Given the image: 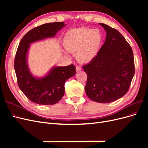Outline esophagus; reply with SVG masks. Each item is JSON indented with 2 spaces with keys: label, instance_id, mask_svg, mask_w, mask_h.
Returning a JSON list of instances; mask_svg holds the SVG:
<instances>
[{
  "label": "esophagus",
  "instance_id": "esophagus-1",
  "mask_svg": "<svg viewBox=\"0 0 148 148\" xmlns=\"http://www.w3.org/2000/svg\"><path fill=\"white\" fill-rule=\"evenodd\" d=\"M82 70V67L80 66L77 65L76 66V71H81Z\"/></svg>",
  "mask_w": 148,
  "mask_h": 148
}]
</instances>
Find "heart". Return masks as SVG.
Returning a JSON list of instances; mask_svg holds the SVG:
<instances>
[{
    "label": "heart",
    "instance_id": "b5f03b06",
    "mask_svg": "<svg viewBox=\"0 0 148 148\" xmlns=\"http://www.w3.org/2000/svg\"><path fill=\"white\" fill-rule=\"evenodd\" d=\"M102 42V34L99 29L82 28L69 31L63 44L67 51L76 53L78 62L87 64L96 56Z\"/></svg>",
    "mask_w": 148,
    "mask_h": 148
}]
</instances>
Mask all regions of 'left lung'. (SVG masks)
Masks as SVG:
<instances>
[{
	"label": "left lung",
	"instance_id": "left-lung-1",
	"mask_svg": "<svg viewBox=\"0 0 148 148\" xmlns=\"http://www.w3.org/2000/svg\"><path fill=\"white\" fill-rule=\"evenodd\" d=\"M99 25L107 36L97 56L83 66L87 74L85 92L93 101L109 103L128 92L135 74V63L132 49L123 36L108 25Z\"/></svg>",
	"mask_w": 148,
	"mask_h": 148
}]
</instances>
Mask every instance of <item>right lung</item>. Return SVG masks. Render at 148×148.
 Segmentation results:
<instances>
[{"instance_id":"1","label":"right lung","mask_w":148,"mask_h":148,"mask_svg":"<svg viewBox=\"0 0 148 148\" xmlns=\"http://www.w3.org/2000/svg\"><path fill=\"white\" fill-rule=\"evenodd\" d=\"M65 25L64 22H54L37 26L24 36L17 49L14 67L18 85L28 99L36 104H57L64 95L66 79L76 73L75 66L71 64L53 67L46 77L37 78L31 73L26 62L29 44L53 37Z\"/></svg>"}]
</instances>
